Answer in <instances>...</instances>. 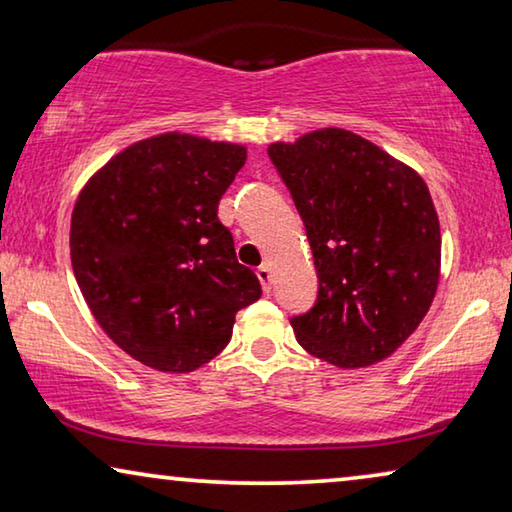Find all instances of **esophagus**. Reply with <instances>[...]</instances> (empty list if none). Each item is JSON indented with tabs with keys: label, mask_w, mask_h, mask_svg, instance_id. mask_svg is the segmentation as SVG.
Masks as SVG:
<instances>
[{
	"label": "esophagus",
	"mask_w": 512,
	"mask_h": 512,
	"mask_svg": "<svg viewBox=\"0 0 512 512\" xmlns=\"http://www.w3.org/2000/svg\"><path fill=\"white\" fill-rule=\"evenodd\" d=\"M256 277H258V281H261V286H263L265 293H270V288H272V270H270V265L263 263L261 267H258Z\"/></svg>",
	"instance_id": "1"
}]
</instances>
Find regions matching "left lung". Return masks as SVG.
<instances>
[{"label":"left lung","instance_id":"8db88e82","mask_svg":"<svg viewBox=\"0 0 512 512\" xmlns=\"http://www.w3.org/2000/svg\"><path fill=\"white\" fill-rule=\"evenodd\" d=\"M267 155L293 196L318 297L290 318L306 352L338 368L389 357L426 316L442 235L423 178L371 141L327 128Z\"/></svg>","mask_w":512,"mask_h":512}]
</instances>
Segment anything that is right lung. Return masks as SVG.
Instances as JSON below:
<instances>
[{
    "label": "right lung",
    "instance_id": "obj_1",
    "mask_svg": "<svg viewBox=\"0 0 512 512\" xmlns=\"http://www.w3.org/2000/svg\"><path fill=\"white\" fill-rule=\"evenodd\" d=\"M247 151L190 135L125 148L84 187L70 222L82 295L107 336L141 364L190 373L231 341L261 281L235 258L217 206Z\"/></svg>",
    "mask_w": 512,
    "mask_h": 512
}]
</instances>
